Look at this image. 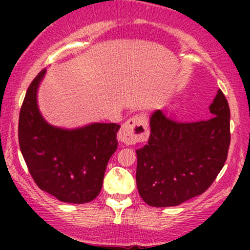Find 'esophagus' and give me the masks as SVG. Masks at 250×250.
<instances>
[{
	"label": "esophagus",
	"mask_w": 250,
	"mask_h": 250,
	"mask_svg": "<svg viewBox=\"0 0 250 250\" xmlns=\"http://www.w3.org/2000/svg\"><path fill=\"white\" fill-rule=\"evenodd\" d=\"M117 136H119L120 141L127 146L147 141L149 136V128L146 116L140 114V115L130 117L123 123Z\"/></svg>",
	"instance_id": "esophagus-1"
}]
</instances>
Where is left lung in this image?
<instances>
[{
	"label": "left lung",
	"mask_w": 250,
	"mask_h": 250,
	"mask_svg": "<svg viewBox=\"0 0 250 250\" xmlns=\"http://www.w3.org/2000/svg\"><path fill=\"white\" fill-rule=\"evenodd\" d=\"M205 121L180 122L156 110L150 136L137 149L136 185L151 207H174L205 193L225 166L230 145V109L222 90Z\"/></svg>",
	"instance_id": "obj_1"
}]
</instances>
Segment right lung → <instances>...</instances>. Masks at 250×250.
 <instances>
[{
  "label": "right lung",
  "mask_w": 250,
  "mask_h": 250,
  "mask_svg": "<svg viewBox=\"0 0 250 250\" xmlns=\"http://www.w3.org/2000/svg\"><path fill=\"white\" fill-rule=\"evenodd\" d=\"M45 69L28 88L19 119V143L40 189L68 203H87L101 191L110 156L117 148L116 123H93L67 130L48 125L36 93Z\"/></svg>",
  "instance_id": "add662e5"
}]
</instances>
